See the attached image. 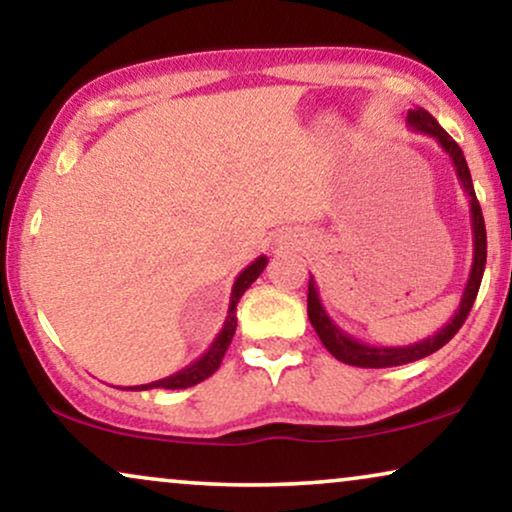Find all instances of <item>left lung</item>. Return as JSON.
Instances as JSON below:
<instances>
[{
    "label": "left lung",
    "mask_w": 512,
    "mask_h": 512,
    "mask_svg": "<svg viewBox=\"0 0 512 512\" xmlns=\"http://www.w3.org/2000/svg\"><path fill=\"white\" fill-rule=\"evenodd\" d=\"M407 126L438 140V145L445 149V152L449 154V159H452V163H454L463 192H466L470 199V224H473V264H470L468 283H466V288H463L459 309L454 311L452 320H449L445 327H440L433 337H426V339H421V342H414L407 346H374V344H365L356 337L346 335L342 327H337L335 323H332V318L325 313L323 304H320V297H318L316 281H313V276H311L309 278V297H306V311H309V320H311L313 330H316V335L320 337V342H323L325 349L346 365L395 367V365L414 363V360H421V358L431 356V353H435L438 349H442V346H445L449 339L459 332V327L466 323L468 313H470V309H473L475 297H478L482 274H485V264H487L485 217H482V208L478 203V196H475L473 180H470L466 156H463L461 147L456 145L452 138H449V133L445 131V128H442L424 107L410 109V112H407Z\"/></svg>",
    "instance_id": "left-lung-1"
}]
</instances>
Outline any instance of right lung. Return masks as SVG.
<instances>
[{
	"label": "right lung",
	"mask_w": 512,
	"mask_h": 512,
	"mask_svg": "<svg viewBox=\"0 0 512 512\" xmlns=\"http://www.w3.org/2000/svg\"><path fill=\"white\" fill-rule=\"evenodd\" d=\"M267 262H269L267 257L260 255L255 262L250 264V267H245L241 274H238V278L234 281V288H231L227 320H224L220 335L215 337V342L210 344V349L203 353L199 360H194V363L187 365L185 370L170 374V377H166V379L152 381V384H142V386H128V388H133V391H149V388H170V391H175V388H189V386L201 384L203 379H208L210 374H213L217 367H220L224 353H227L229 344H231V337H234V332H236V304H238V299H241L243 292L257 281V276L262 274L264 267H267Z\"/></svg>",
	"instance_id": "1"
}]
</instances>
